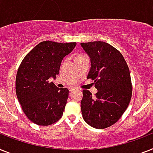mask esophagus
I'll return each instance as SVG.
<instances>
[{
    "label": "esophagus",
    "mask_w": 153,
    "mask_h": 153,
    "mask_svg": "<svg viewBox=\"0 0 153 153\" xmlns=\"http://www.w3.org/2000/svg\"><path fill=\"white\" fill-rule=\"evenodd\" d=\"M77 89H78V88L76 87H71L70 89H69V90H70L71 92H73L74 91V90H77Z\"/></svg>",
    "instance_id": "34e87169"
}]
</instances>
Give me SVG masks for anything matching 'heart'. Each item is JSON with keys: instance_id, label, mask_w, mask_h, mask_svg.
<instances>
[{"instance_id": "heart-1", "label": "heart", "mask_w": 153, "mask_h": 153, "mask_svg": "<svg viewBox=\"0 0 153 153\" xmlns=\"http://www.w3.org/2000/svg\"><path fill=\"white\" fill-rule=\"evenodd\" d=\"M80 56H82V55H80Z\"/></svg>"}]
</instances>
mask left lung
Instances as JSON below:
<instances>
[{
	"label": "left lung",
	"mask_w": 153,
	"mask_h": 153,
	"mask_svg": "<svg viewBox=\"0 0 153 153\" xmlns=\"http://www.w3.org/2000/svg\"><path fill=\"white\" fill-rule=\"evenodd\" d=\"M81 46L90 58L87 79L94 80L97 89L95 97L87 89L82 91V117L92 127L107 128L120 120L130 104L132 85L129 68L120 51L106 42L81 43Z\"/></svg>",
	"instance_id": "1"
}]
</instances>
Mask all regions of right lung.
Here are the masks:
<instances>
[{
	"instance_id": "add662e5",
	"label": "right lung",
	"mask_w": 153,
	"mask_h": 153,
	"mask_svg": "<svg viewBox=\"0 0 153 153\" xmlns=\"http://www.w3.org/2000/svg\"><path fill=\"white\" fill-rule=\"evenodd\" d=\"M75 46V42L45 41L37 45L21 63L16 74V96L25 115L33 123L48 126L63 115L69 91L56 87L48 80L56 79L64 57Z\"/></svg>"
}]
</instances>
